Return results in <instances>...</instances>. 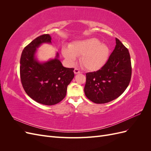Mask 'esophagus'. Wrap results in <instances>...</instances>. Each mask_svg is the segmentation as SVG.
<instances>
[{"instance_id":"34e87169","label":"esophagus","mask_w":151,"mask_h":151,"mask_svg":"<svg viewBox=\"0 0 151 151\" xmlns=\"http://www.w3.org/2000/svg\"><path fill=\"white\" fill-rule=\"evenodd\" d=\"M74 72L75 74H79L80 73V71L79 69H77V68H75L74 70Z\"/></svg>"}]
</instances>
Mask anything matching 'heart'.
<instances>
[{"instance_id":"b5f03b06","label":"heart","mask_w":151,"mask_h":151,"mask_svg":"<svg viewBox=\"0 0 151 151\" xmlns=\"http://www.w3.org/2000/svg\"><path fill=\"white\" fill-rule=\"evenodd\" d=\"M110 48L101 43L97 38H89L77 41L69 48L63 47L62 53L68 64L74 65L77 57H81V62L86 69L97 71L106 64L110 55Z\"/></svg>"}]
</instances>
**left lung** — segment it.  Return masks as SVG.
<instances>
[{"instance_id":"obj_1","label":"left lung","mask_w":151,"mask_h":151,"mask_svg":"<svg viewBox=\"0 0 151 151\" xmlns=\"http://www.w3.org/2000/svg\"><path fill=\"white\" fill-rule=\"evenodd\" d=\"M132 75L128 49L116 38V46L101 69L86 74L84 93L91 101L106 103L116 99L129 86Z\"/></svg>"}]
</instances>
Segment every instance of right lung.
Wrapping results in <instances>:
<instances>
[{
	"instance_id": "1",
	"label": "right lung",
	"mask_w": 151,
	"mask_h": 151,
	"mask_svg": "<svg viewBox=\"0 0 151 151\" xmlns=\"http://www.w3.org/2000/svg\"><path fill=\"white\" fill-rule=\"evenodd\" d=\"M49 35L38 36L26 46L20 60V76L26 94L35 101L45 105H54L65 97L67 86L74 77V68H66L54 58L40 62L36 57L37 48L45 43L52 44Z\"/></svg>"
}]
</instances>
